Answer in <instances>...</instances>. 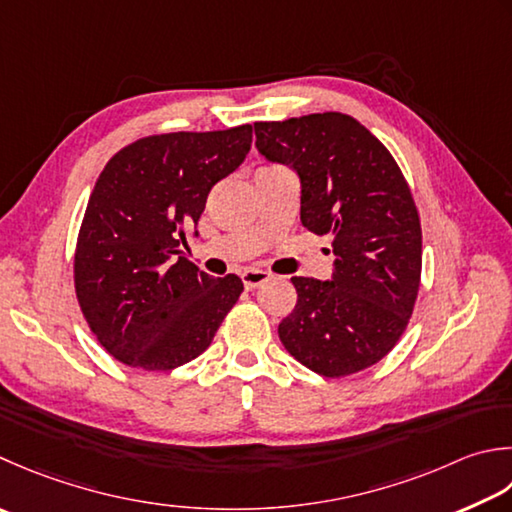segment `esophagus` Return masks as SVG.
I'll return each mask as SVG.
<instances>
[{"mask_svg": "<svg viewBox=\"0 0 512 512\" xmlns=\"http://www.w3.org/2000/svg\"><path fill=\"white\" fill-rule=\"evenodd\" d=\"M268 279H270V273H266V270H259V268H248L242 273V282L248 290L262 286L264 282H268Z\"/></svg>", "mask_w": 512, "mask_h": 512, "instance_id": "esophagus-1", "label": "esophagus"}]
</instances>
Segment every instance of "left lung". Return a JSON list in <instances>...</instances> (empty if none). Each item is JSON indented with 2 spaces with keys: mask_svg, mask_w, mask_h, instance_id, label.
Returning a JSON list of instances; mask_svg holds the SVG:
<instances>
[{
  "mask_svg": "<svg viewBox=\"0 0 512 512\" xmlns=\"http://www.w3.org/2000/svg\"><path fill=\"white\" fill-rule=\"evenodd\" d=\"M257 150L302 184V224L333 237L328 282L293 277L295 310L279 339L299 364L344 377L386 357L413 313L422 277V226L393 155L344 113L257 122Z\"/></svg>",
  "mask_w": 512,
  "mask_h": 512,
  "instance_id": "8db88e82",
  "label": "left lung"
}]
</instances>
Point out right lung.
<instances>
[{
    "label": "right lung",
    "instance_id": "1",
    "mask_svg": "<svg viewBox=\"0 0 512 512\" xmlns=\"http://www.w3.org/2000/svg\"><path fill=\"white\" fill-rule=\"evenodd\" d=\"M250 142V124L150 135L104 166L79 228L75 293L99 344L122 364H188L242 295L237 275L210 277L179 257V246L210 188L244 162Z\"/></svg>",
    "mask_w": 512,
    "mask_h": 512
}]
</instances>
